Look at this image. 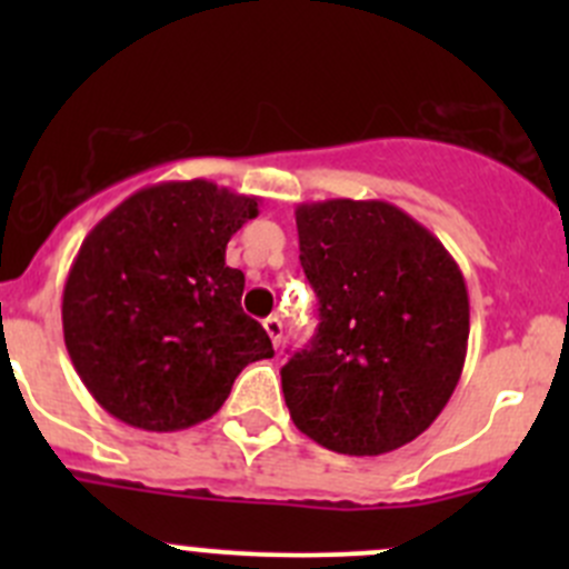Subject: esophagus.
Instances as JSON below:
<instances>
[{
    "instance_id": "1",
    "label": "esophagus",
    "mask_w": 569,
    "mask_h": 569,
    "mask_svg": "<svg viewBox=\"0 0 569 569\" xmlns=\"http://www.w3.org/2000/svg\"><path fill=\"white\" fill-rule=\"evenodd\" d=\"M263 330H267V336L272 338L274 347H280V341H283V321H280L278 317L263 319Z\"/></svg>"
}]
</instances>
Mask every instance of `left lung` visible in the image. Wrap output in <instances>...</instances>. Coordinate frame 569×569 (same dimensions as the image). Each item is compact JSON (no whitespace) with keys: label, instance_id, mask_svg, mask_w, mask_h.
Instances as JSON below:
<instances>
[{"label":"left lung","instance_id":"obj_1","mask_svg":"<svg viewBox=\"0 0 569 569\" xmlns=\"http://www.w3.org/2000/svg\"><path fill=\"white\" fill-rule=\"evenodd\" d=\"M319 297L311 347L280 369L291 421L338 455L375 457L443 412L468 352V286L432 231L386 200L295 211Z\"/></svg>","mask_w":569,"mask_h":569}]
</instances>
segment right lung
Listing matches in <instances>:
<instances>
[{"label":"right lung","mask_w":569,"mask_h":569,"mask_svg":"<svg viewBox=\"0 0 569 569\" xmlns=\"http://www.w3.org/2000/svg\"><path fill=\"white\" fill-rule=\"evenodd\" d=\"M258 198L192 178L129 194L84 237L62 289V336L79 380L129 427L206 421L239 371L272 358L242 311L244 274L226 248Z\"/></svg>","instance_id":"1"}]
</instances>
